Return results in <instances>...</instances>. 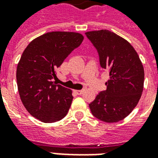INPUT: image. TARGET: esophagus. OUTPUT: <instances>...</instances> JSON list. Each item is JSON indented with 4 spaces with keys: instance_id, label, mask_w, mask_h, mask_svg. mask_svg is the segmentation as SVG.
<instances>
[{
    "instance_id": "34e87169",
    "label": "esophagus",
    "mask_w": 158,
    "mask_h": 158,
    "mask_svg": "<svg viewBox=\"0 0 158 158\" xmlns=\"http://www.w3.org/2000/svg\"><path fill=\"white\" fill-rule=\"evenodd\" d=\"M74 92L77 94V95H81L84 92V90H74Z\"/></svg>"
}]
</instances>
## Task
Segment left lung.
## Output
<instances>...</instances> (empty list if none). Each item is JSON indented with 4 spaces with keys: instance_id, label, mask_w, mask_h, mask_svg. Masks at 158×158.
I'll list each match as a JSON object with an SVG mask.
<instances>
[{
    "instance_id": "left-lung-1",
    "label": "left lung",
    "mask_w": 158,
    "mask_h": 158,
    "mask_svg": "<svg viewBox=\"0 0 158 158\" xmlns=\"http://www.w3.org/2000/svg\"><path fill=\"white\" fill-rule=\"evenodd\" d=\"M85 35L98 52L102 68L109 72L106 89L89 103L90 111L103 122L121 121L134 110L142 95V62L131 44L115 33L101 29Z\"/></svg>"
}]
</instances>
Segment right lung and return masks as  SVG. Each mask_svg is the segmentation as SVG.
I'll return each instance as SVG.
<instances>
[{
    "instance_id": "1",
    "label": "right lung",
    "mask_w": 158,
    "mask_h": 158,
    "mask_svg": "<svg viewBox=\"0 0 158 158\" xmlns=\"http://www.w3.org/2000/svg\"><path fill=\"white\" fill-rule=\"evenodd\" d=\"M83 40L79 33L48 32L33 40L23 52L16 73L18 89L26 110L40 121L56 122L69 112L72 90L53 79H57L56 69Z\"/></svg>"
}]
</instances>
